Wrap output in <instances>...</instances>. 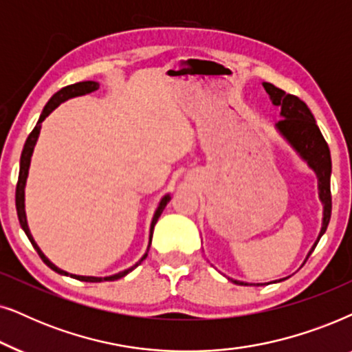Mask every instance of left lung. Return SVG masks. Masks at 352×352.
Here are the masks:
<instances>
[{
	"instance_id": "obj_1",
	"label": "left lung",
	"mask_w": 352,
	"mask_h": 352,
	"mask_svg": "<svg viewBox=\"0 0 352 352\" xmlns=\"http://www.w3.org/2000/svg\"><path fill=\"white\" fill-rule=\"evenodd\" d=\"M264 88L269 93L275 106L282 107L283 119L278 122L277 127L285 138L296 148V151L306 159L318 177V188H320V199L323 203V225L320 235L317 241L314 243L312 250L309 251V256L316 250L318 240L325 233L329 227L330 215H331V191H330V175H331V157L330 149L325 138L318 130L316 119L312 112L309 111L306 102L299 100L298 96L289 95L280 90L269 82H264ZM240 285H246L243 282H235Z\"/></svg>"
}]
</instances>
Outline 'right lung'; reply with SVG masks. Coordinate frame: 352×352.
<instances>
[{
  "label": "right lung",
  "instance_id": "right-lung-1",
  "mask_svg": "<svg viewBox=\"0 0 352 352\" xmlns=\"http://www.w3.org/2000/svg\"><path fill=\"white\" fill-rule=\"evenodd\" d=\"M98 83L96 82H78V83H74V85H67L64 88H60L58 93H54L53 96H51V100L48 101V104L45 106L43 112H41L38 122H36L35 129L32 130L29 138H27L25 144H23V149H22V154H21V168H19V180H17V186H16V209H17V217H19V222H21V227L23 228V232H25V235L29 236V240L32 243V246L35 248L36 252H38V256L41 257V261L45 262L46 265L50 267V269H53L54 272H58V274H63V275H69L67 272L60 270L56 267L53 262H50L46 259V256L41 252V250L36 245L34 236H32V233L29 230V225H27V219H25V209H23V188H25V180H27V175H29V166H30V157H32V153H34V146L36 143V138H38L40 135V129H41V122L45 120V117H48L51 112H53L56 107H58L60 102L69 100V98H74V96H78V95H85V93H91L98 90ZM168 199H170V196H164L161 204H159V208L156 210V214H154L153 217V222H151V235H149V246H151V238H153V230H154V225H156L159 215L162 214L164 208H166V204L168 203ZM148 246V248H149ZM149 251V250H148ZM148 252L142 257L143 259H146ZM142 261L137 262L133 267H130V269L120 272V274L117 275H112V277H104V278H96V277H82V275H69V277L72 278H77V280H82V282H90V283H96V282H102V280H119L122 277H125V275L129 274V272H132L135 267L142 264Z\"/></svg>",
  "mask_w": 352,
  "mask_h": 352
}]
</instances>
